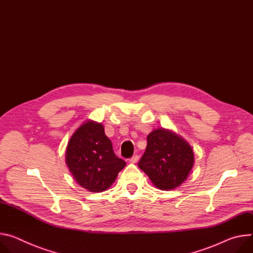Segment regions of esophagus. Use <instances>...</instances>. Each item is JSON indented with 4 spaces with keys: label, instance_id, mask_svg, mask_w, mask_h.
<instances>
[{
    "label": "esophagus",
    "instance_id": "34e87169",
    "mask_svg": "<svg viewBox=\"0 0 253 253\" xmlns=\"http://www.w3.org/2000/svg\"><path fill=\"white\" fill-rule=\"evenodd\" d=\"M138 159H139V157H138L137 155H134V156H132V157L129 159V162L132 163V164H135V163H137Z\"/></svg>",
    "mask_w": 253,
    "mask_h": 253
}]
</instances>
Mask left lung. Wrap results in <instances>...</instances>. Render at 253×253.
I'll return each instance as SVG.
<instances>
[{
	"label": "left lung",
	"instance_id": "1",
	"mask_svg": "<svg viewBox=\"0 0 253 253\" xmlns=\"http://www.w3.org/2000/svg\"><path fill=\"white\" fill-rule=\"evenodd\" d=\"M147 149L138 168L163 191L174 190L188 178L194 166V153L187 141L166 128H156L147 136Z\"/></svg>",
	"mask_w": 253,
	"mask_h": 253
}]
</instances>
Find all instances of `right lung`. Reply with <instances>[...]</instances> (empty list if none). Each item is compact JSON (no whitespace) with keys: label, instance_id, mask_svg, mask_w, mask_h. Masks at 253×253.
<instances>
[{"label":"right lung","instance_id":"obj_1","mask_svg":"<svg viewBox=\"0 0 253 253\" xmlns=\"http://www.w3.org/2000/svg\"><path fill=\"white\" fill-rule=\"evenodd\" d=\"M65 163L77 184L95 193L107 190L126 167V162L115 155L103 126L90 120L71 135Z\"/></svg>","mask_w":253,"mask_h":253}]
</instances>
